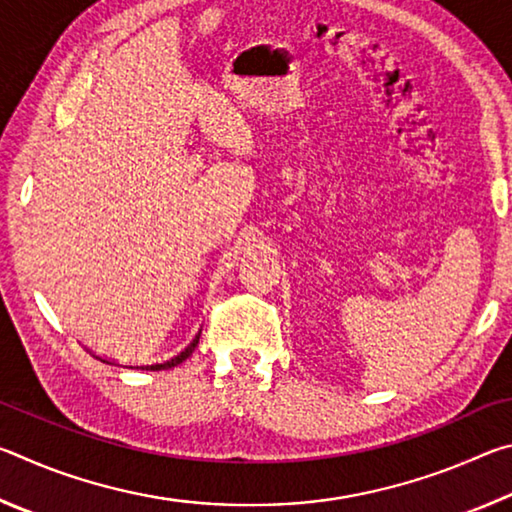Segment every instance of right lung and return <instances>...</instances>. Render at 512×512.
<instances>
[{
  "instance_id": "1",
  "label": "right lung",
  "mask_w": 512,
  "mask_h": 512,
  "mask_svg": "<svg viewBox=\"0 0 512 512\" xmlns=\"http://www.w3.org/2000/svg\"><path fill=\"white\" fill-rule=\"evenodd\" d=\"M198 339H201V332H198V336L196 339L187 345V348L183 350V352H178L176 357H171V359H167V361H158V363H151V366H142V370L146 368V370H167V368H173V366H178V363H183L189 354L194 352V348L198 345Z\"/></svg>"
}]
</instances>
